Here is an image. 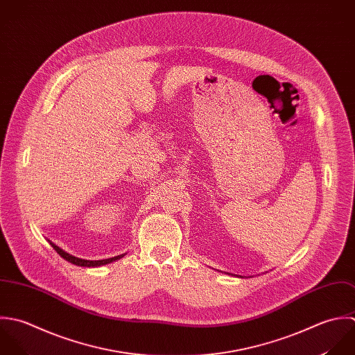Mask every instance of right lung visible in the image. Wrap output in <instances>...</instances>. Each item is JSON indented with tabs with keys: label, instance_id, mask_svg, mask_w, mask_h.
I'll use <instances>...</instances> for the list:
<instances>
[{
	"label": "right lung",
	"instance_id": "add662e5",
	"mask_svg": "<svg viewBox=\"0 0 355 355\" xmlns=\"http://www.w3.org/2000/svg\"><path fill=\"white\" fill-rule=\"evenodd\" d=\"M51 245L53 246V249L63 257V259H66L67 261H70V263H73V264H76V266H83V267H99V266H103V264H109V263H112V261H116V260H119L121 259L123 254H119V256H114V257H110V259H103V260H85V259H80V257H76V256H73V254H69V253H66L63 249H60L59 246H56L55 243H52L51 242Z\"/></svg>",
	"mask_w": 355,
	"mask_h": 355
}]
</instances>
